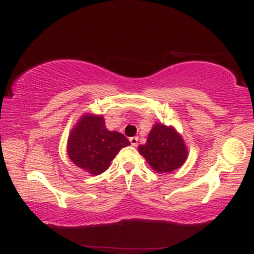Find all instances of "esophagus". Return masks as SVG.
Segmentation results:
<instances>
[{"label":"esophagus","instance_id":"1","mask_svg":"<svg viewBox=\"0 0 254 254\" xmlns=\"http://www.w3.org/2000/svg\"><path fill=\"white\" fill-rule=\"evenodd\" d=\"M130 143L131 145H133V147L137 145V143H138V137H130Z\"/></svg>","mask_w":254,"mask_h":254}]
</instances>
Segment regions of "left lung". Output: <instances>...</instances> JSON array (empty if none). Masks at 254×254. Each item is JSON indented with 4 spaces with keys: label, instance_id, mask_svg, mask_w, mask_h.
Segmentation results:
<instances>
[{
    "label": "left lung",
    "instance_id": "obj_1",
    "mask_svg": "<svg viewBox=\"0 0 254 254\" xmlns=\"http://www.w3.org/2000/svg\"><path fill=\"white\" fill-rule=\"evenodd\" d=\"M138 150L153 170L160 173H168L179 168L188 156V150L182 137L173 127L164 124L154 125L147 143L139 145Z\"/></svg>",
    "mask_w": 254,
    "mask_h": 254
}]
</instances>
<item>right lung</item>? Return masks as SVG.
<instances>
[{
    "label": "right lung",
    "mask_w": 254,
    "mask_h": 254,
    "mask_svg": "<svg viewBox=\"0 0 254 254\" xmlns=\"http://www.w3.org/2000/svg\"><path fill=\"white\" fill-rule=\"evenodd\" d=\"M129 139L117 131H109L101 116H84L69 136L68 155L77 167L100 174Z\"/></svg>",
    "instance_id": "add662e5"
}]
</instances>
